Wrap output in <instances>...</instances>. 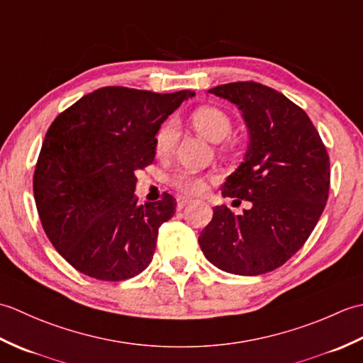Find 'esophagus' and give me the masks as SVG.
I'll list each match as a JSON object with an SVG mask.
<instances>
[{"mask_svg": "<svg viewBox=\"0 0 363 363\" xmlns=\"http://www.w3.org/2000/svg\"><path fill=\"white\" fill-rule=\"evenodd\" d=\"M176 203H177V211H181V209H184V207H186L187 204L191 203V199L187 198V196H179V198H177Z\"/></svg>", "mask_w": 363, "mask_h": 363, "instance_id": "34e87169", "label": "esophagus"}]
</instances>
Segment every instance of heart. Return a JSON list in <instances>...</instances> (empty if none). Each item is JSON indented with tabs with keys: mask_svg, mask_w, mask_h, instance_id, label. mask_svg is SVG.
Masks as SVG:
<instances>
[{
	"mask_svg": "<svg viewBox=\"0 0 363 363\" xmlns=\"http://www.w3.org/2000/svg\"><path fill=\"white\" fill-rule=\"evenodd\" d=\"M190 121L199 134L213 143H220L225 140L228 134L230 133V129H233V120H230L229 113L217 106L198 107V109L191 113ZM176 142L177 129L174 126V123L168 121L157 130L156 138H154V150H156V154L159 157H167L168 154H172V151L174 150ZM169 181H172L176 189H179L184 194L189 195L203 194L207 187L206 177L191 172L174 173Z\"/></svg>",
	"mask_w": 363,
	"mask_h": 363,
	"instance_id": "1",
	"label": "heart"
}]
</instances>
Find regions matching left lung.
I'll return each instance as SVG.
<instances>
[{
	"label": "left lung",
	"instance_id": "1",
	"mask_svg": "<svg viewBox=\"0 0 363 363\" xmlns=\"http://www.w3.org/2000/svg\"><path fill=\"white\" fill-rule=\"evenodd\" d=\"M209 94L235 104L248 128V150L221 195L246 199L251 209L234 215L215 206L199 246L226 273L273 272L306 243L325 211L330 184L326 146L307 113L274 89L248 81L223 84Z\"/></svg>",
	"mask_w": 363,
	"mask_h": 363
}]
</instances>
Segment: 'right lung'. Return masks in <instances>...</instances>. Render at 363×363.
<instances>
[{
	"label": "right lung",
	"instance_id": "1",
	"mask_svg": "<svg viewBox=\"0 0 363 363\" xmlns=\"http://www.w3.org/2000/svg\"><path fill=\"white\" fill-rule=\"evenodd\" d=\"M195 94L103 87L59 113L34 172V198L54 248L78 272L125 281L150 265L176 199L137 204L135 172L152 164L160 125Z\"/></svg>",
	"mask_w": 363,
	"mask_h": 363
}]
</instances>
